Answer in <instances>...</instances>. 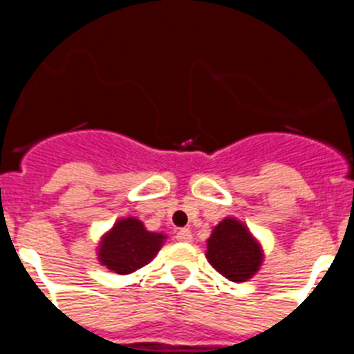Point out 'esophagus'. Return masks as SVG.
Instances as JSON below:
<instances>
[{
  "label": "esophagus",
  "mask_w": 354,
  "mask_h": 354,
  "mask_svg": "<svg viewBox=\"0 0 354 354\" xmlns=\"http://www.w3.org/2000/svg\"><path fill=\"white\" fill-rule=\"evenodd\" d=\"M176 240L178 241H190V240H192V232H190V229H180V231L176 232Z\"/></svg>",
  "instance_id": "34e87169"
}]
</instances>
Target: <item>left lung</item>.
<instances>
[{"label":"left lung","instance_id":"left-lung-1","mask_svg":"<svg viewBox=\"0 0 354 354\" xmlns=\"http://www.w3.org/2000/svg\"><path fill=\"white\" fill-rule=\"evenodd\" d=\"M206 256L213 268L232 282L250 279L263 259L250 232L234 218H225L213 229Z\"/></svg>","mask_w":354,"mask_h":354}]
</instances>
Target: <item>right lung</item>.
<instances>
[{
	"mask_svg": "<svg viewBox=\"0 0 354 354\" xmlns=\"http://www.w3.org/2000/svg\"><path fill=\"white\" fill-rule=\"evenodd\" d=\"M164 236L146 231L138 218H125L113 227L100 247V261L114 273L127 275L142 268L160 250Z\"/></svg>",
	"mask_w": 354,
	"mask_h": 354,
	"instance_id": "1",
	"label": "right lung"
}]
</instances>
